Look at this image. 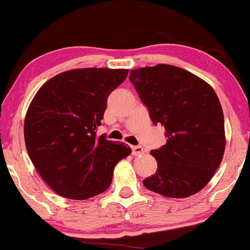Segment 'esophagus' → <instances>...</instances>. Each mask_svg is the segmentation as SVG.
<instances>
[{
    "mask_svg": "<svg viewBox=\"0 0 250 250\" xmlns=\"http://www.w3.org/2000/svg\"><path fill=\"white\" fill-rule=\"evenodd\" d=\"M143 151L145 150H143L141 146H133V147H131V153H133L134 156H139V155H141Z\"/></svg>",
    "mask_w": 250,
    "mask_h": 250,
    "instance_id": "esophagus-1",
    "label": "esophagus"
}]
</instances>
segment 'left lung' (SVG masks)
<instances>
[{
    "label": "left lung",
    "mask_w": 250,
    "mask_h": 250,
    "mask_svg": "<svg viewBox=\"0 0 250 250\" xmlns=\"http://www.w3.org/2000/svg\"><path fill=\"white\" fill-rule=\"evenodd\" d=\"M129 80L167 137L165 146L150 151L157 170L143 186L174 199L196 194L225 153V119L216 93L200 77L169 64L134 69Z\"/></svg>",
    "instance_id": "obj_1"
}]
</instances>
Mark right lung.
I'll return each mask as SVG.
<instances>
[{
	"label": "right lung",
	"mask_w": 250,
	"mask_h": 250,
	"mask_svg": "<svg viewBox=\"0 0 250 250\" xmlns=\"http://www.w3.org/2000/svg\"><path fill=\"white\" fill-rule=\"evenodd\" d=\"M127 69L84 68L54 76L40 88L24 120V141L36 170L56 194L85 200L105 191L123 142L97 137L107 100Z\"/></svg>",
	"instance_id": "1"
}]
</instances>
